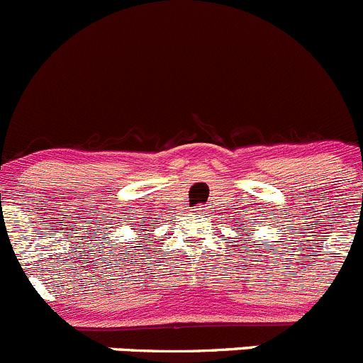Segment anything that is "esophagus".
<instances>
[{"label":"esophagus","mask_w":363,"mask_h":363,"mask_svg":"<svg viewBox=\"0 0 363 363\" xmlns=\"http://www.w3.org/2000/svg\"><path fill=\"white\" fill-rule=\"evenodd\" d=\"M204 210H206V208H204V204H199V206H196V211H197V213H203Z\"/></svg>","instance_id":"esophagus-1"}]
</instances>
